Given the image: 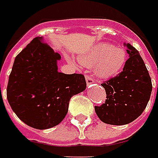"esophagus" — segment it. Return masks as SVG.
<instances>
[{
  "mask_svg": "<svg viewBox=\"0 0 158 158\" xmlns=\"http://www.w3.org/2000/svg\"><path fill=\"white\" fill-rule=\"evenodd\" d=\"M94 83V80L91 78V76L89 75H86V83H87V86H90L91 84Z\"/></svg>",
  "mask_w": 158,
  "mask_h": 158,
  "instance_id": "1",
  "label": "esophagus"
}]
</instances>
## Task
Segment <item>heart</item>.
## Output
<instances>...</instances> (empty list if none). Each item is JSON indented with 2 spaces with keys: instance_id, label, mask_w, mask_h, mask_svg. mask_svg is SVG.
<instances>
[{
  "instance_id": "heart-1",
  "label": "heart",
  "mask_w": 158,
  "mask_h": 158,
  "mask_svg": "<svg viewBox=\"0 0 158 158\" xmlns=\"http://www.w3.org/2000/svg\"><path fill=\"white\" fill-rule=\"evenodd\" d=\"M85 67H94V73L99 78L109 79L116 75L124 66L126 53L124 50L106 43H100L79 57Z\"/></svg>"
}]
</instances>
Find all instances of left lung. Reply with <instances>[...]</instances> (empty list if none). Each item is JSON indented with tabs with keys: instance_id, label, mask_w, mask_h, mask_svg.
<instances>
[{
	"instance_id": "left-lung-1",
	"label": "left lung",
	"mask_w": 158,
	"mask_h": 158,
	"mask_svg": "<svg viewBox=\"0 0 158 158\" xmlns=\"http://www.w3.org/2000/svg\"><path fill=\"white\" fill-rule=\"evenodd\" d=\"M129 59L123 71L101 84L106 94L105 103L95 106V112L105 123L123 125L137 119L150 99L152 83L139 52L124 44Z\"/></svg>"
}]
</instances>
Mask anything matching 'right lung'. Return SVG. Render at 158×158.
Segmentation results:
<instances>
[{"mask_svg": "<svg viewBox=\"0 0 158 158\" xmlns=\"http://www.w3.org/2000/svg\"><path fill=\"white\" fill-rule=\"evenodd\" d=\"M61 57L35 37L16 57L7 99L22 122L38 130L58 125L67 114L71 97L86 89L83 75L58 71Z\"/></svg>", "mask_w": 158, "mask_h": 158, "instance_id": "obj_1", "label": "right lung"}]
</instances>
